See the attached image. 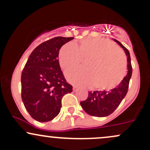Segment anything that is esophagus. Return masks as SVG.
<instances>
[{
  "label": "esophagus",
  "instance_id": "34e87169",
  "mask_svg": "<svg viewBox=\"0 0 150 150\" xmlns=\"http://www.w3.org/2000/svg\"><path fill=\"white\" fill-rule=\"evenodd\" d=\"M78 87H76V86H74V87H73V91H74V92H76V91H77V90H78Z\"/></svg>",
  "mask_w": 150,
  "mask_h": 150
}]
</instances>
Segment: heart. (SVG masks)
Instances as JSON below:
<instances>
[{"label": "heart", "instance_id": "heart-1", "mask_svg": "<svg viewBox=\"0 0 150 150\" xmlns=\"http://www.w3.org/2000/svg\"><path fill=\"white\" fill-rule=\"evenodd\" d=\"M87 69L74 68L65 73L67 80L73 85L88 87L94 84L100 90L114 89L126 73V58L113 42L101 38H87L77 44L68 43L62 48L59 62L64 70L80 65L87 59Z\"/></svg>", "mask_w": 150, "mask_h": 150}]
</instances>
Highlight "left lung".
<instances>
[{
  "instance_id": "8db88e82",
  "label": "left lung",
  "mask_w": 150,
  "mask_h": 150,
  "mask_svg": "<svg viewBox=\"0 0 150 150\" xmlns=\"http://www.w3.org/2000/svg\"><path fill=\"white\" fill-rule=\"evenodd\" d=\"M114 41L124 50L127 56L128 73L120 83L110 91H94L89 92L88 97L85 101H81L80 105L85 111L92 116L105 117L111 114L119 106L128 92L129 82L132 75V65L128 50L120 42Z\"/></svg>"
}]
</instances>
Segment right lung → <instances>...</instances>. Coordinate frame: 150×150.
Masks as SVG:
<instances>
[{
	"instance_id": "1",
	"label": "right lung",
	"mask_w": 150,
	"mask_h": 150,
	"mask_svg": "<svg viewBox=\"0 0 150 150\" xmlns=\"http://www.w3.org/2000/svg\"><path fill=\"white\" fill-rule=\"evenodd\" d=\"M73 39L57 37L39 44L22 70V101L26 110L37 121H50L57 116L62 97L73 92V87L61 71L58 54L62 46Z\"/></svg>"
}]
</instances>
